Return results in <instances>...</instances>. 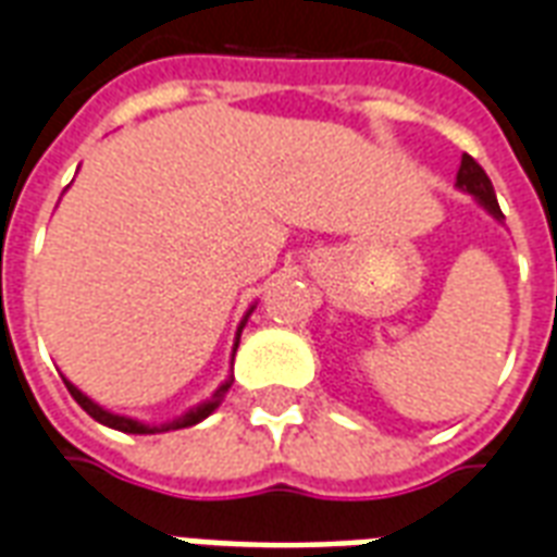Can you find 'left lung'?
I'll return each instance as SVG.
<instances>
[{
  "mask_svg": "<svg viewBox=\"0 0 557 557\" xmlns=\"http://www.w3.org/2000/svg\"><path fill=\"white\" fill-rule=\"evenodd\" d=\"M456 188L465 191V195H471L480 203V207L486 209L488 215L495 219V222H504V212L498 207V197H495V188H492V180L486 176V171L476 164L471 156H461V168L456 173Z\"/></svg>",
  "mask_w": 557,
  "mask_h": 557,
  "instance_id": "obj_1",
  "label": "left lung"
}]
</instances>
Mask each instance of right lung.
Listing matches in <instances>:
<instances>
[{
    "label": "right lung",
    "instance_id": "obj_1",
    "mask_svg": "<svg viewBox=\"0 0 557 557\" xmlns=\"http://www.w3.org/2000/svg\"><path fill=\"white\" fill-rule=\"evenodd\" d=\"M255 311V306H248L246 318L239 321V326H236V338H234V354L236 348H239V335H243V326H246L248 314ZM231 366H234V357H231ZM234 372V369H231ZM65 381V386H69V393L74 396V401L81 405L83 411L89 413L92 420H98L101 425H108V429H116V432H128V435H159V432H173V429H188V425H197L200 420H207L209 413L215 411L219 405L224 401V396H227V389H231V384H234V374H227V381H224L212 396L207 398V401H200V405H195V408H188L185 413H180L176 420H171V423H161V425H149L144 423V420H134V417H125V413H113L108 411V408H101L98 401H92V398L86 396L83 389H77V386L71 384L69 377H62Z\"/></svg>",
    "mask_w": 557,
    "mask_h": 557
}]
</instances>
